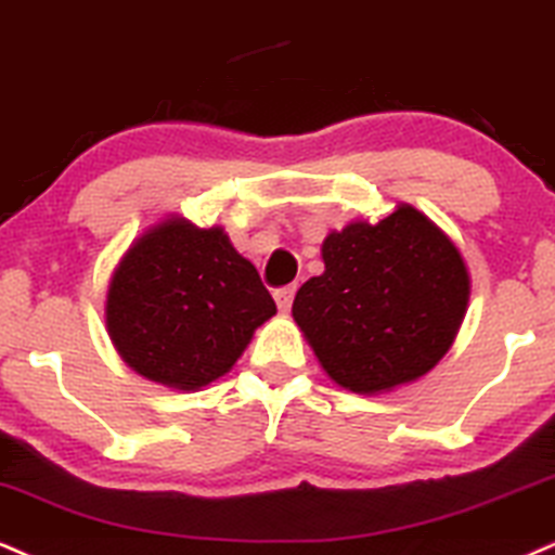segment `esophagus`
Returning <instances> with one entry per match:
<instances>
[{
	"label": "esophagus",
	"instance_id": "1",
	"mask_svg": "<svg viewBox=\"0 0 555 555\" xmlns=\"http://www.w3.org/2000/svg\"><path fill=\"white\" fill-rule=\"evenodd\" d=\"M293 296H296V285H285V288L275 291V304L280 311H288L293 304Z\"/></svg>",
	"mask_w": 555,
	"mask_h": 555
}]
</instances>
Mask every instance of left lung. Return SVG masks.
I'll return each instance as SVG.
<instances>
[{
    "instance_id": "obj_1",
    "label": "left lung",
    "mask_w": 555,
    "mask_h": 555,
    "mask_svg": "<svg viewBox=\"0 0 555 555\" xmlns=\"http://www.w3.org/2000/svg\"><path fill=\"white\" fill-rule=\"evenodd\" d=\"M324 272L306 280L293 319L321 367L352 393L420 380L444 358L470 296L457 246L401 203L378 223L352 221L321 244Z\"/></svg>"
}]
</instances>
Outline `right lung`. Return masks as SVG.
Listing matches in <instances>:
<instances>
[{
    "instance_id": "add662e5",
    "label": "right lung",
    "mask_w": 555,
    "mask_h": 555,
    "mask_svg": "<svg viewBox=\"0 0 555 555\" xmlns=\"http://www.w3.org/2000/svg\"><path fill=\"white\" fill-rule=\"evenodd\" d=\"M275 313L255 264L221 225L197 229L172 216L120 257L105 324L128 367L177 391H197L229 373Z\"/></svg>"
}]
</instances>
